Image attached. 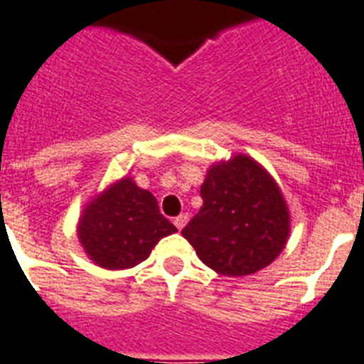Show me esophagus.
<instances>
[{"mask_svg": "<svg viewBox=\"0 0 364 364\" xmlns=\"http://www.w3.org/2000/svg\"><path fill=\"white\" fill-rule=\"evenodd\" d=\"M187 221H188L187 213H181V215H177L176 219H173V225L177 227V230H183V227L187 225Z\"/></svg>", "mask_w": 364, "mask_h": 364, "instance_id": "obj_1", "label": "esophagus"}]
</instances>
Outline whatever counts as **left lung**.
<instances>
[{
	"mask_svg": "<svg viewBox=\"0 0 364 364\" xmlns=\"http://www.w3.org/2000/svg\"><path fill=\"white\" fill-rule=\"evenodd\" d=\"M204 204L181 234L221 276H249L274 262L291 232L276 179L247 154L211 166L200 188Z\"/></svg>",
	"mask_w": 364,
	"mask_h": 364,
	"instance_id": "left-lung-1",
	"label": "left lung"
}]
</instances>
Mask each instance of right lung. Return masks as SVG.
<instances>
[{
  "label": "right lung",
  "mask_w": 364,
  "mask_h": 364,
  "mask_svg": "<svg viewBox=\"0 0 364 364\" xmlns=\"http://www.w3.org/2000/svg\"><path fill=\"white\" fill-rule=\"evenodd\" d=\"M173 232L177 228L160 213L156 198L128 176L96 194L82 208L77 225L87 257L105 270L134 268Z\"/></svg>",
  "instance_id": "right-lung-1"
}]
</instances>
